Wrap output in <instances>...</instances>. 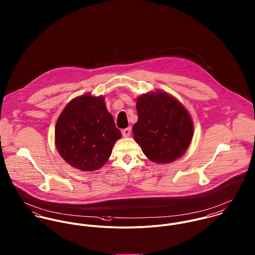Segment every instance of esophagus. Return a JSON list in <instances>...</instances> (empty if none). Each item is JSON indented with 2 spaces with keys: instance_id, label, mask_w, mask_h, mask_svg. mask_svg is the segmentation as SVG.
Masks as SVG:
<instances>
[{
  "instance_id": "34e87169",
  "label": "esophagus",
  "mask_w": 255,
  "mask_h": 255,
  "mask_svg": "<svg viewBox=\"0 0 255 255\" xmlns=\"http://www.w3.org/2000/svg\"><path fill=\"white\" fill-rule=\"evenodd\" d=\"M130 131H131L130 128H127L123 129V131H122V133H123V136H125V137H128V136H129V135H130Z\"/></svg>"
}]
</instances>
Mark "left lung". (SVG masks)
<instances>
[{
	"label": "left lung",
	"instance_id": "left-lung-1",
	"mask_svg": "<svg viewBox=\"0 0 255 255\" xmlns=\"http://www.w3.org/2000/svg\"><path fill=\"white\" fill-rule=\"evenodd\" d=\"M138 121L132 131L135 141L151 161L171 163L190 144L193 127L182 104L167 93H147L137 99Z\"/></svg>",
	"mask_w": 255,
	"mask_h": 255
}]
</instances>
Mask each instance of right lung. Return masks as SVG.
Masks as SVG:
<instances>
[{
    "label": "right lung",
    "mask_w": 255,
    "mask_h": 255,
    "mask_svg": "<svg viewBox=\"0 0 255 255\" xmlns=\"http://www.w3.org/2000/svg\"><path fill=\"white\" fill-rule=\"evenodd\" d=\"M122 136L104 97L82 95L71 101L59 117L56 146L73 168L96 171L109 159L115 142Z\"/></svg>",
    "instance_id": "obj_1"
}]
</instances>
